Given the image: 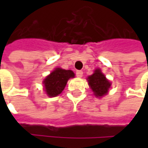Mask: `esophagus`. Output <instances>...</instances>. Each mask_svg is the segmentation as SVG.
Here are the masks:
<instances>
[{
  "mask_svg": "<svg viewBox=\"0 0 148 148\" xmlns=\"http://www.w3.org/2000/svg\"><path fill=\"white\" fill-rule=\"evenodd\" d=\"M76 75L77 77H82L83 76V71H76Z\"/></svg>",
  "mask_w": 148,
  "mask_h": 148,
  "instance_id": "esophagus-1",
  "label": "esophagus"
}]
</instances>
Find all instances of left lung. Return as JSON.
<instances>
[{"label": "left lung", "instance_id": "obj_1", "mask_svg": "<svg viewBox=\"0 0 148 148\" xmlns=\"http://www.w3.org/2000/svg\"><path fill=\"white\" fill-rule=\"evenodd\" d=\"M88 84L96 97H102L107 95L110 88L111 82L105 77L100 69H95L94 73L87 78Z\"/></svg>", "mask_w": 148, "mask_h": 148}]
</instances>
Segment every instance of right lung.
Returning <instances> with one entry per match:
<instances>
[{
  "instance_id": "right-lung-1",
  "label": "right lung",
  "mask_w": 148,
  "mask_h": 148,
  "mask_svg": "<svg viewBox=\"0 0 148 148\" xmlns=\"http://www.w3.org/2000/svg\"><path fill=\"white\" fill-rule=\"evenodd\" d=\"M75 77L71 70H65L60 67L55 68L48 77L43 80L44 90L49 97H55L62 93L64 90L67 81Z\"/></svg>"
}]
</instances>
